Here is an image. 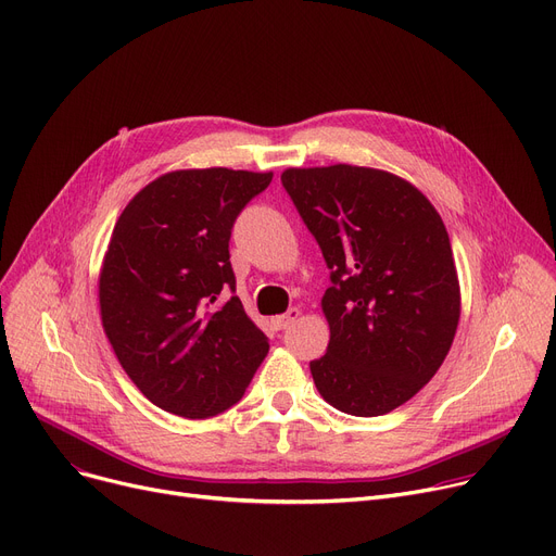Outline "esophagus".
Returning <instances> with one entry per match:
<instances>
[{
  "label": "esophagus",
  "instance_id": "1",
  "mask_svg": "<svg viewBox=\"0 0 556 556\" xmlns=\"http://www.w3.org/2000/svg\"><path fill=\"white\" fill-rule=\"evenodd\" d=\"M300 315H302V311H300V308H288V313L277 315V317L273 319V325H275V329H279V331H281V329H288L290 325L298 323Z\"/></svg>",
  "mask_w": 556,
  "mask_h": 556
}]
</instances>
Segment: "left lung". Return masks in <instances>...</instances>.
Wrapping results in <instances>:
<instances>
[{
	"label": "left lung",
	"mask_w": 556,
	"mask_h": 556,
	"mask_svg": "<svg viewBox=\"0 0 556 556\" xmlns=\"http://www.w3.org/2000/svg\"><path fill=\"white\" fill-rule=\"evenodd\" d=\"M281 185L315 237L331 286L317 392L340 413L388 415L442 367L459 323V281L442 216L388 170L286 168Z\"/></svg>",
	"instance_id": "1"
}]
</instances>
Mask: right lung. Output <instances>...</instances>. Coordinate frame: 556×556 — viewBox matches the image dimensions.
Instances as JSON below:
<instances>
[{
    "mask_svg": "<svg viewBox=\"0 0 556 556\" xmlns=\"http://www.w3.org/2000/svg\"><path fill=\"white\" fill-rule=\"evenodd\" d=\"M270 180L220 166L170 170L112 229L99 277L103 329L130 381L166 413L227 410L268 354L266 333L233 295L229 237Z\"/></svg>",
    "mask_w": 556,
    "mask_h": 556,
    "instance_id": "1",
    "label": "right lung"
}]
</instances>
